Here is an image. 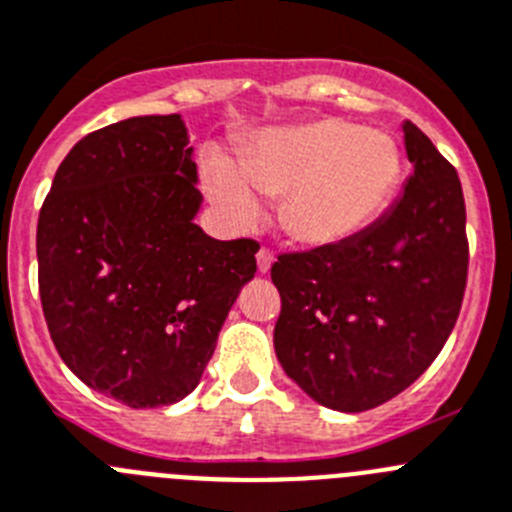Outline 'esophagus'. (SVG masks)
Segmentation results:
<instances>
[{"label":"esophagus","mask_w":512,"mask_h":512,"mask_svg":"<svg viewBox=\"0 0 512 512\" xmlns=\"http://www.w3.org/2000/svg\"><path fill=\"white\" fill-rule=\"evenodd\" d=\"M273 262H275V255L267 250V247H262V250L257 252V267H260V273H267Z\"/></svg>","instance_id":"34e87169"}]
</instances>
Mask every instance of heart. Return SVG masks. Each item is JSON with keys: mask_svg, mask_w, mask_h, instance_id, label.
Returning a JSON list of instances; mask_svg holds the SVG:
<instances>
[{"mask_svg": "<svg viewBox=\"0 0 512 512\" xmlns=\"http://www.w3.org/2000/svg\"><path fill=\"white\" fill-rule=\"evenodd\" d=\"M239 172L224 155L201 165L204 188L234 222L250 224L260 211L255 193L280 199V224L311 247H334L365 232L393 199L403 158L390 135L347 119L267 132L239 155Z\"/></svg>", "mask_w": 512, "mask_h": 512, "instance_id": "b5f03b06", "label": "heart"}]
</instances>
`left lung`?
<instances>
[{
	"label": "left lung",
	"instance_id": "1",
	"mask_svg": "<svg viewBox=\"0 0 512 512\" xmlns=\"http://www.w3.org/2000/svg\"><path fill=\"white\" fill-rule=\"evenodd\" d=\"M413 173L388 214L349 242L283 252L275 354L313 400L344 413L388 403L418 380L449 339L469 267L457 168L413 122Z\"/></svg>",
	"mask_w": 512,
	"mask_h": 512
}]
</instances>
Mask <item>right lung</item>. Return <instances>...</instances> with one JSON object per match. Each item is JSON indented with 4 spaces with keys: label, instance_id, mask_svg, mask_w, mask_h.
Here are the masks:
<instances>
[{
    "label": "right lung",
    "instance_id": "add662e5",
    "mask_svg": "<svg viewBox=\"0 0 512 512\" xmlns=\"http://www.w3.org/2000/svg\"><path fill=\"white\" fill-rule=\"evenodd\" d=\"M181 114L89 132L38 216L50 339L89 388L160 408L199 385L229 308L257 273L255 239L204 234Z\"/></svg>",
    "mask_w": 512,
    "mask_h": 512
}]
</instances>
